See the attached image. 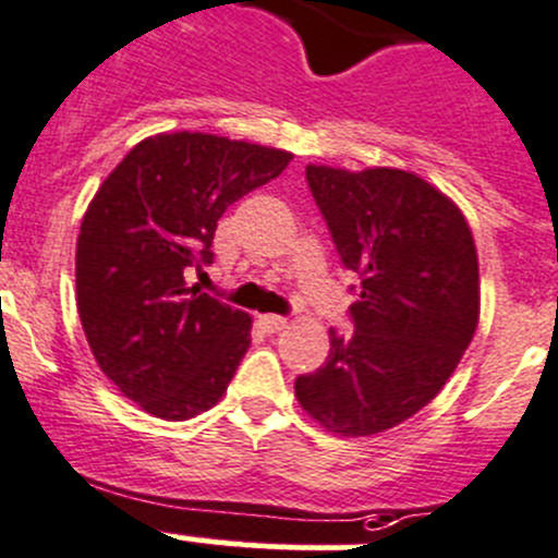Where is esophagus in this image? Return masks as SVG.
Instances as JSON below:
<instances>
[{
  "mask_svg": "<svg viewBox=\"0 0 558 558\" xmlns=\"http://www.w3.org/2000/svg\"><path fill=\"white\" fill-rule=\"evenodd\" d=\"M259 324H263L265 331H282L288 326V318H282V315H259Z\"/></svg>",
  "mask_w": 558,
  "mask_h": 558,
  "instance_id": "34e87169",
  "label": "esophagus"
}]
</instances>
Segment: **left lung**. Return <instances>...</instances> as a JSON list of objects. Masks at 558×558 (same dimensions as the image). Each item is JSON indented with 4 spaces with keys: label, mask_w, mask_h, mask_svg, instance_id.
<instances>
[{
    "label": "left lung",
    "mask_w": 558,
    "mask_h": 558,
    "mask_svg": "<svg viewBox=\"0 0 558 558\" xmlns=\"http://www.w3.org/2000/svg\"><path fill=\"white\" fill-rule=\"evenodd\" d=\"M340 263L360 276L349 335L331 329L301 407L329 432L367 437L421 412L476 335L478 257L457 204L398 168L306 166Z\"/></svg>",
    "instance_id": "1"
}]
</instances>
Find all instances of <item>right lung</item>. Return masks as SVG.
<instances>
[{
	"label": "right lung",
	"mask_w": 558,
	"mask_h": 558,
	"mask_svg": "<svg viewBox=\"0 0 558 558\" xmlns=\"http://www.w3.org/2000/svg\"><path fill=\"white\" fill-rule=\"evenodd\" d=\"M290 151L202 132L146 137L101 182L76 240V310L96 362L162 421L216 407L252 318L187 288L213 263L229 204L288 168Z\"/></svg>",
	"instance_id": "add662e5"
}]
</instances>
